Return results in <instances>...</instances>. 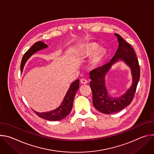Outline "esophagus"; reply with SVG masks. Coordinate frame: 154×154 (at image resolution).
<instances>
[{
	"instance_id": "esophagus-1",
	"label": "esophagus",
	"mask_w": 154,
	"mask_h": 154,
	"mask_svg": "<svg viewBox=\"0 0 154 154\" xmlns=\"http://www.w3.org/2000/svg\"><path fill=\"white\" fill-rule=\"evenodd\" d=\"M80 83L82 84H86L88 83V80L85 79H80Z\"/></svg>"
}]
</instances>
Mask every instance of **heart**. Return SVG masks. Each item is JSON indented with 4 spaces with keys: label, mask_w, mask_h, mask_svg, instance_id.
Here are the masks:
<instances>
[{
    "label": "heart",
    "mask_w": 154,
    "mask_h": 154,
    "mask_svg": "<svg viewBox=\"0 0 154 154\" xmlns=\"http://www.w3.org/2000/svg\"><path fill=\"white\" fill-rule=\"evenodd\" d=\"M96 48H97V45H95V44H91V45H88L87 46H86L85 48L84 52L87 55L91 54V53L93 52V51ZM100 54H101L100 51H97L94 53V56H93V61H97L99 60V58L100 57Z\"/></svg>",
    "instance_id": "heart-1"
}]
</instances>
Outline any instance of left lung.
Returning <instances> with one entry per match:
<instances>
[{"instance_id": "obj_1", "label": "left lung", "mask_w": 154, "mask_h": 154, "mask_svg": "<svg viewBox=\"0 0 154 154\" xmlns=\"http://www.w3.org/2000/svg\"><path fill=\"white\" fill-rule=\"evenodd\" d=\"M119 41L118 49L109 63L92 70L90 73V83L93 93V103L100 112L111 114L121 111L133 100L140 77L138 60L133 48L119 35L115 34ZM119 59L123 60L130 66L133 76V83L124 95L117 99L109 97L104 85V76L111 66Z\"/></svg>"}]
</instances>
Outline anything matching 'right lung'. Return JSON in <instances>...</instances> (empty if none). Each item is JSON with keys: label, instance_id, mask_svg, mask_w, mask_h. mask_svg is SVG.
Returning a JSON list of instances; mask_svg holds the SVG:
<instances>
[{"label": "right lung", "instance_id": "1", "mask_svg": "<svg viewBox=\"0 0 154 154\" xmlns=\"http://www.w3.org/2000/svg\"><path fill=\"white\" fill-rule=\"evenodd\" d=\"M48 46L46 45V44H45L42 41H38L35 42L34 45L24 54L23 57V59H22L21 64H20L21 72L23 70L24 64L26 61L32 55H33L34 53H35L38 51L44 48H46ZM79 88V80H77L71 84L69 90L68 91L66 95L65 96L64 98L63 102L61 103V104L58 108L54 109L53 111L45 112V113H38L34 110L33 112L39 117L42 119H46L48 121H59L64 119L70 113L71 111L72 105H73V102H74V99Z\"/></svg>", "mask_w": 154, "mask_h": 154}]
</instances>
